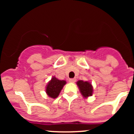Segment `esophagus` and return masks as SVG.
Listing matches in <instances>:
<instances>
[{"label":"esophagus","mask_w":134,"mask_h":134,"mask_svg":"<svg viewBox=\"0 0 134 134\" xmlns=\"http://www.w3.org/2000/svg\"><path fill=\"white\" fill-rule=\"evenodd\" d=\"M69 81L70 82H75L76 81V78H70Z\"/></svg>","instance_id":"esophagus-1"}]
</instances>
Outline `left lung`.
Instances as JSON below:
<instances>
[{"mask_svg": "<svg viewBox=\"0 0 134 134\" xmlns=\"http://www.w3.org/2000/svg\"><path fill=\"white\" fill-rule=\"evenodd\" d=\"M77 85L78 86L80 93L83 97H87L91 96L93 94V86L91 83L89 82H83V80H79L77 82Z\"/></svg>", "mask_w": 134, "mask_h": 134, "instance_id": "obj_1", "label": "left lung"}]
</instances>
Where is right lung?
Segmentation results:
<instances>
[{"label":"right lung","instance_id":"right-lung-1","mask_svg":"<svg viewBox=\"0 0 134 134\" xmlns=\"http://www.w3.org/2000/svg\"><path fill=\"white\" fill-rule=\"evenodd\" d=\"M65 83L66 81L59 80L55 76H53L46 87V93L51 98H57Z\"/></svg>","mask_w":134,"mask_h":134}]
</instances>
